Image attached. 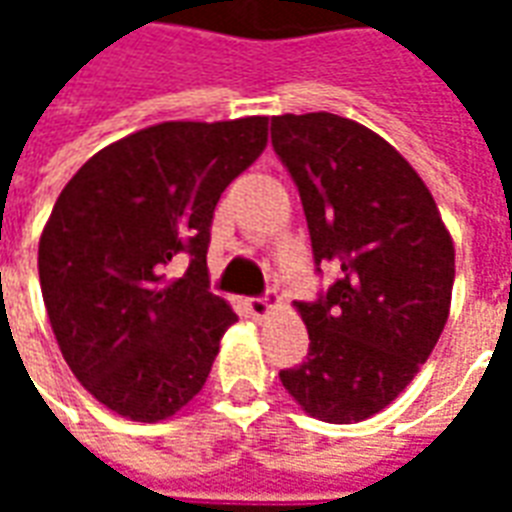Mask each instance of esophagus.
<instances>
[{
    "label": "esophagus",
    "mask_w": 512,
    "mask_h": 512,
    "mask_svg": "<svg viewBox=\"0 0 512 512\" xmlns=\"http://www.w3.org/2000/svg\"><path fill=\"white\" fill-rule=\"evenodd\" d=\"M246 307H249V312L255 315L257 321H263L268 312H271V299H249L246 301Z\"/></svg>",
    "instance_id": "obj_1"
}]
</instances>
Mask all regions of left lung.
I'll return each mask as SVG.
<instances>
[{"label":"left lung","mask_w":512,"mask_h":512,"mask_svg":"<svg viewBox=\"0 0 512 512\" xmlns=\"http://www.w3.org/2000/svg\"><path fill=\"white\" fill-rule=\"evenodd\" d=\"M271 145L296 180L315 263L337 282L293 307L310 354L279 381L304 414L351 425L384 411L428 362L450 318L455 246L417 169L356 120L271 117Z\"/></svg>","instance_id":"1"}]
</instances>
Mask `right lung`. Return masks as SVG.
<instances>
[{"instance_id":"add662e5","label":"right lung","mask_w":512,"mask_h":512,"mask_svg":"<svg viewBox=\"0 0 512 512\" xmlns=\"http://www.w3.org/2000/svg\"><path fill=\"white\" fill-rule=\"evenodd\" d=\"M268 145V117L169 120L98 150L54 202L38 274L51 332L90 395L134 422L189 406L233 307L208 293V241L222 191ZM190 257L187 274L163 268Z\"/></svg>"}]
</instances>
